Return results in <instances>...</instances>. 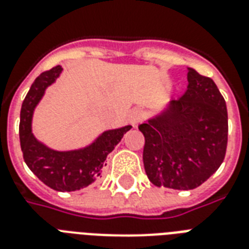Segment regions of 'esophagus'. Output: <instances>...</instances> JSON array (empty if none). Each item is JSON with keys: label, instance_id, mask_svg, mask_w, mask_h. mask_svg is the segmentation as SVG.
<instances>
[{"label": "esophagus", "instance_id": "34e87169", "mask_svg": "<svg viewBox=\"0 0 249 249\" xmlns=\"http://www.w3.org/2000/svg\"><path fill=\"white\" fill-rule=\"evenodd\" d=\"M140 118H142V111H140L139 109H132L131 111L128 113V122L131 123L134 127L139 123Z\"/></svg>", "mask_w": 249, "mask_h": 249}]
</instances>
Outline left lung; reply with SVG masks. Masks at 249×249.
<instances>
[{
  "label": "left lung",
  "instance_id": "8db88e82",
  "mask_svg": "<svg viewBox=\"0 0 249 249\" xmlns=\"http://www.w3.org/2000/svg\"><path fill=\"white\" fill-rule=\"evenodd\" d=\"M188 89L156 117L139 124L143 162L156 186L190 190L223 162L229 118L223 96L210 77L188 68Z\"/></svg>",
  "mask_w": 249,
  "mask_h": 249
}]
</instances>
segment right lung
Wrapping results in <instances>:
<instances>
[{
  "instance_id": "add662e5",
  "label": "right lung",
  "mask_w": 249,
  "mask_h": 249,
  "mask_svg": "<svg viewBox=\"0 0 249 249\" xmlns=\"http://www.w3.org/2000/svg\"><path fill=\"white\" fill-rule=\"evenodd\" d=\"M61 71L60 65L46 71L31 85L20 109L19 140L25 162L43 184L57 192H74L100 178L107 155L131 126L107 130L91 144L73 151H55L39 142L31 131L34 109Z\"/></svg>"
}]
</instances>
